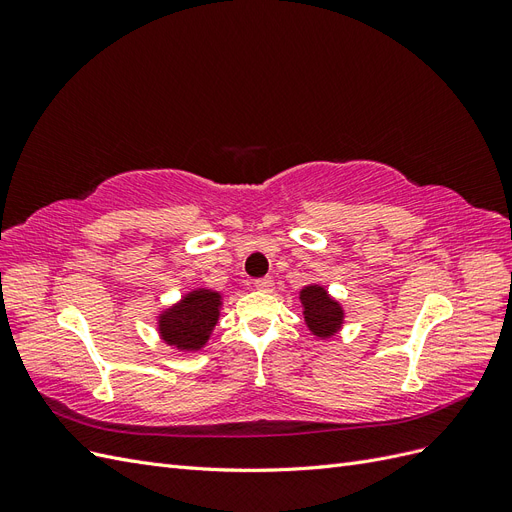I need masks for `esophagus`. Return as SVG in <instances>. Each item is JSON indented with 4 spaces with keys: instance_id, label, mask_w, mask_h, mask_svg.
I'll use <instances>...</instances> for the list:
<instances>
[{
    "instance_id": "34e87169",
    "label": "esophagus",
    "mask_w": 512,
    "mask_h": 512,
    "mask_svg": "<svg viewBox=\"0 0 512 512\" xmlns=\"http://www.w3.org/2000/svg\"><path fill=\"white\" fill-rule=\"evenodd\" d=\"M273 286H275V282L271 280V277H262V280L254 282V288L260 290V292H271Z\"/></svg>"
}]
</instances>
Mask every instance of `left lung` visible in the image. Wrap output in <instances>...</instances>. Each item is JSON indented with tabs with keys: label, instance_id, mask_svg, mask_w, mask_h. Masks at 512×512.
Listing matches in <instances>:
<instances>
[{
	"label": "left lung",
	"instance_id": "obj_1",
	"mask_svg": "<svg viewBox=\"0 0 512 512\" xmlns=\"http://www.w3.org/2000/svg\"><path fill=\"white\" fill-rule=\"evenodd\" d=\"M303 307V320L307 331L318 339H331L344 329L346 312L344 305L320 284H307L299 292Z\"/></svg>",
	"mask_w": 512,
	"mask_h": 512
}]
</instances>
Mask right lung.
I'll return each mask as SVG.
<instances>
[{
    "mask_svg": "<svg viewBox=\"0 0 512 512\" xmlns=\"http://www.w3.org/2000/svg\"><path fill=\"white\" fill-rule=\"evenodd\" d=\"M222 305V292L213 288H192L156 316L160 339L177 352H200L209 344L213 329L218 327Z\"/></svg>",
    "mask_w": 512,
    "mask_h": 512,
    "instance_id": "right-lung-1",
    "label": "right lung"
}]
</instances>
